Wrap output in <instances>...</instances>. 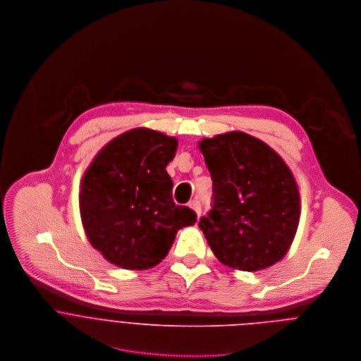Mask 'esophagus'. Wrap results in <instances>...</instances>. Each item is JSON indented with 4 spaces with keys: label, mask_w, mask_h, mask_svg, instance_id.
Returning <instances> with one entry per match:
<instances>
[{
    "label": "esophagus",
    "mask_w": 361,
    "mask_h": 361,
    "mask_svg": "<svg viewBox=\"0 0 361 361\" xmlns=\"http://www.w3.org/2000/svg\"><path fill=\"white\" fill-rule=\"evenodd\" d=\"M189 207L196 213L197 217H200V214H202V206H200V202H199V200H192V202L189 203Z\"/></svg>",
    "instance_id": "34e87169"
}]
</instances>
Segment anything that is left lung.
Segmentation results:
<instances>
[{"mask_svg":"<svg viewBox=\"0 0 361 361\" xmlns=\"http://www.w3.org/2000/svg\"><path fill=\"white\" fill-rule=\"evenodd\" d=\"M213 179V210L199 223L216 257L256 271L281 260L300 223V192L284 159L243 131L199 142Z\"/></svg>","mask_w":361,"mask_h":361,"instance_id":"obj_1","label":"left lung"}]
</instances>
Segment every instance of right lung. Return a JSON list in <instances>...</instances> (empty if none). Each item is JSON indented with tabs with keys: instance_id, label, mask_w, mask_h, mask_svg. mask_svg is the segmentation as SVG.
<instances>
[{
	"instance_id": "1",
	"label": "right lung",
	"mask_w": 361,
	"mask_h": 361,
	"mask_svg": "<svg viewBox=\"0 0 361 361\" xmlns=\"http://www.w3.org/2000/svg\"><path fill=\"white\" fill-rule=\"evenodd\" d=\"M178 140L137 127L111 140L87 168L80 188L81 221L91 245L127 270L157 266L176 233L196 214L172 200L165 171Z\"/></svg>"
}]
</instances>
